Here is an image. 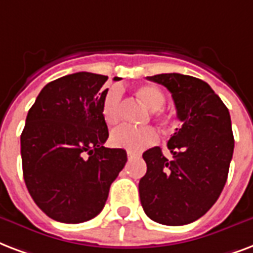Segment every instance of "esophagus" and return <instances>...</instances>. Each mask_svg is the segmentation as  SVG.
Instances as JSON below:
<instances>
[{
    "label": "esophagus",
    "instance_id": "esophagus-1",
    "mask_svg": "<svg viewBox=\"0 0 253 253\" xmlns=\"http://www.w3.org/2000/svg\"><path fill=\"white\" fill-rule=\"evenodd\" d=\"M138 157V154H134V152H127V158L128 159H132V158Z\"/></svg>",
    "mask_w": 253,
    "mask_h": 253
}]
</instances>
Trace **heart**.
Here are the masks:
<instances>
[{
	"label": "heart",
	"mask_w": 253,
	"mask_h": 253,
	"mask_svg": "<svg viewBox=\"0 0 253 253\" xmlns=\"http://www.w3.org/2000/svg\"><path fill=\"white\" fill-rule=\"evenodd\" d=\"M139 98L147 109L154 110V117L161 122H169V117L162 113L161 107L166 103V94L162 88L154 84H144L136 90ZM122 96L118 88H110L102 99V117L109 126H113L121 118ZM159 135L151 127L135 128L131 126H119L110 135V142L113 146L127 150L128 152H139L151 147L157 143Z\"/></svg>",
	"instance_id": "heart-1"
}]
</instances>
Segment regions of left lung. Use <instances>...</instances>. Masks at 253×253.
Masks as SVG:
<instances>
[{
  "instance_id": "8db88e82",
  "label": "left lung",
  "mask_w": 253,
  "mask_h": 253,
  "mask_svg": "<svg viewBox=\"0 0 253 253\" xmlns=\"http://www.w3.org/2000/svg\"><path fill=\"white\" fill-rule=\"evenodd\" d=\"M147 78L172 94L182 127L167 143L172 159L159 147L143 154L147 172L139 182L140 203L157 223L188 224L215 204L227 182L235 146L229 111L199 78L178 73Z\"/></svg>"
}]
</instances>
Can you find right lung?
Instances as JSON below:
<instances>
[{
  "mask_svg": "<svg viewBox=\"0 0 253 253\" xmlns=\"http://www.w3.org/2000/svg\"><path fill=\"white\" fill-rule=\"evenodd\" d=\"M106 81L87 71L58 78L42 88L26 117L21 134L25 184L37 206L61 223L95 217L127 162L125 150L103 146L109 138L102 117Z\"/></svg>",
  "mask_w": 253,
  "mask_h": 253,
  "instance_id": "right-lung-1",
  "label": "right lung"
}]
</instances>
